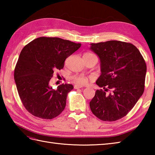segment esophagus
<instances>
[{"label":"esophagus","mask_w":155,"mask_h":155,"mask_svg":"<svg viewBox=\"0 0 155 155\" xmlns=\"http://www.w3.org/2000/svg\"><path fill=\"white\" fill-rule=\"evenodd\" d=\"M83 86H82V85H78V84L74 85V87L75 89H78V88H83Z\"/></svg>","instance_id":"obj_1"}]
</instances>
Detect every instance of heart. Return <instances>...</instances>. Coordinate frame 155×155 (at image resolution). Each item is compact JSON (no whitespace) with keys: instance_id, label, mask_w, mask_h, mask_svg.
Wrapping results in <instances>:
<instances>
[{"instance_id":"1","label":"heart","mask_w":155,"mask_h":155,"mask_svg":"<svg viewBox=\"0 0 155 155\" xmlns=\"http://www.w3.org/2000/svg\"><path fill=\"white\" fill-rule=\"evenodd\" d=\"M85 54H91L90 53H86ZM72 80L76 84H83L87 83L88 78L83 74H76L72 77Z\"/></svg>"}]
</instances>
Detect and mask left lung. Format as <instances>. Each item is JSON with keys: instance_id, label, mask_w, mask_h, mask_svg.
Masks as SVG:
<instances>
[{"instance_id": "obj_1", "label": "left lung", "mask_w": 155, "mask_h": 155, "mask_svg": "<svg viewBox=\"0 0 155 155\" xmlns=\"http://www.w3.org/2000/svg\"><path fill=\"white\" fill-rule=\"evenodd\" d=\"M91 50L100 59V77L97 90L90 102L91 110L103 121H115L129 113L142 96L147 65L135 46L109 41L91 43Z\"/></svg>"}]
</instances>
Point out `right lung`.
Wrapping results in <instances>:
<instances>
[{
  "mask_svg": "<svg viewBox=\"0 0 155 155\" xmlns=\"http://www.w3.org/2000/svg\"><path fill=\"white\" fill-rule=\"evenodd\" d=\"M81 46L57 37H39L22 48L15 69V81L23 105L35 117L52 119L64 109L73 86L62 84L53 89L50 81L54 72L63 68L66 58Z\"/></svg>",
  "mask_w": 155,
  "mask_h": 155,
  "instance_id": "obj_1",
  "label": "right lung"
}]
</instances>
